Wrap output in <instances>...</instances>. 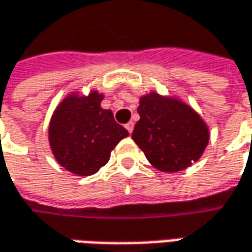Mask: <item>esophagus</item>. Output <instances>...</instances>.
<instances>
[{"label":"esophagus","instance_id":"obj_1","mask_svg":"<svg viewBox=\"0 0 252 252\" xmlns=\"http://www.w3.org/2000/svg\"><path fill=\"white\" fill-rule=\"evenodd\" d=\"M126 131H128V132L131 134V132H132V129H134V123H132V121H129V123H126Z\"/></svg>","mask_w":252,"mask_h":252}]
</instances>
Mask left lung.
<instances>
[{
    "mask_svg": "<svg viewBox=\"0 0 252 252\" xmlns=\"http://www.w3.org/2000/svg\"><path fill=\"white\" fill-rule=\"evenodd\" d=\"M138 114L141 118L132 139L156 169L180 171L204 153L209 141L208 128L184 103L151 93L141 97Z\"/></svg>",
    "mask_w": 252,
    "mask_h": 252,
    "instance_id": "1",
    "label": "left lung"
}]
</instances>
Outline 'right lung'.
<instances>
[{
  "instance_id": "obj_1",
  "label": "right lung",
  "mask_w": 252,
  "mask_h": 252,
  "mask_svg": "<svg viewBox=\"0 0 252 252\" xmlns=\"http://www.w3.org/2000/svg\"><path fill=\"white\" fill-rule=\"evenodd\" d=\"M103 96L92 92L86 97H66L51 118L48 139L57 161L78 176L97 173L128 131L116 123L111 110H103Z\"/></svg>"
}]
</instances>
